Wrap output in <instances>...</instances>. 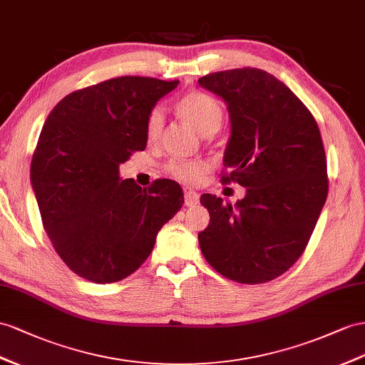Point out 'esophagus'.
Masks as SVG:
<instances>
[{
    "mask_svg": "<svg viewBox=\"0 0 365 365\" xmlns=\"http://www.w3.org/2000/svg\"><path fill=\"white\" fill-rule=\"evenodd\" d=\"M185 207H195L199 203V194L192 190H185Z\"/></svg>",
    "mask_w": 365,
    "mask_h": 365,
    "instance_id": "esophagus-1",
    "label": "esophagus"
}]
</instances>
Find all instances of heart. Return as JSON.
<instances>
[{
	"mask_svg": "<svg viewBox=\"0 0 365 365\" xmlns=\"http://www.w3.org/2000/svg\"><path fill=\"white\" fill-rule=\"evenodd\" d=\"M177 112L182 118L197 130L202 135H211L217 133L223 121V109L220 103L210 93L200 91H192L186 93L177 101ZM163 128V110L160 108H154L146 118V138L148 142H155L162 133ZM210 165L203 160L179 162L173 160L166 165L168 174L175 177L177 180L186 183H195L200 180L203 173L207 171Z\"/></svg>",
	"mask_w": 365,
	"mask_h": 365,
	"instance_id": "b5f03b06",
	"label": "heart"
}]
</instances>
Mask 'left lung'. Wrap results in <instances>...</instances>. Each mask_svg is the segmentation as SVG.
<instances>
[{
	"instance_id": "obj_1",
	"label": "left lung",
	"mask_w": 365,
	"mask_h": 365,
	"mask_svg": "<svg viewBox=\"0 0 365 365\" xmlns=\"http://www.w3.org/2000/svg\"><path fill=\"white\" fill-rule=\"evenodd\" d=\"M199 85L228 108L230 174L222 182L247 188L235 205L202 194L210 212L199 232L202 255L235 282H268L301 257L329 194L319 128L289 88L262 69L214 72Z\"/></svg>"
}]
</instances>
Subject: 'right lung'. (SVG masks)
Wrapping results in <instances>:
<instances>
[{
    "label": "right lung",
    "instance_id": "1",
    "mask_svg": "<svg viewBox=\"0 0 365 365\" xmlns=\"http://www.w3.org/2000/svg\"><path fill=\"white\" fill-rule=\"evenodd\" d=\"M179 81L118 77L64 97L46 118L31 163L44 231L73 273L96 284L133 274L183 205L179 183L142 188L118 165L146 148V118Z\"/></svg>",
    "mask_w": 365,
    "mask_h": 365
}]
</instances>
